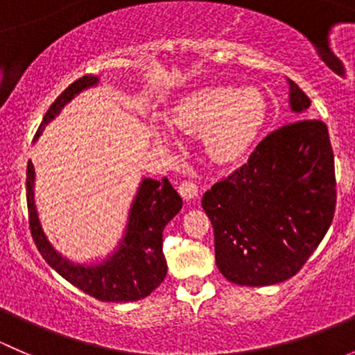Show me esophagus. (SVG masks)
Masks as SVG:
<instances>
[{"instance_id": "obj_1", "label": "esophagus", "mask_w": 355, "mask_h": 355, "mask_svg": "<svg viewBox=\"0 0 355 355\" xmlns=\"http://www.w3.org/2000/svg\"><path fill=\"white\" fill-rule=\"evenodd\" d=\"M178 192H180V196H182V198H184L185 200H191V199L198 198L199 187L194 184V182L185 180V182H182L180 187H178Z\"/></svg>"}]
</instances>
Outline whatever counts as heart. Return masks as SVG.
Returning a JSON list of instances; mask_svg holds the SVG:
<instances>
[{
    "instance_id": "obj_1",
    "label": "heart",
    "mask_w": 355,
    "mask_h": 355,
    "mask_svg": "<svg viewBox=\"0 0 355 355\" xmlns=\"http://www.w3.org/2000/svg\"><path fill=\"white\" fill-rule=\"evenodd\" d=\"M266 121V101L257 89L206 85L184 96L171 111V123L189 134H202L204 149L216 163H235L252 148ZM159 144L175 134L166 125L155 128Z\"/></svg>"
}]
</instances>
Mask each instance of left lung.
<instances>
[{
  "mask_svg": "<svg viewBox=\"0 0 355 355\" xmlns=\"http://www.w3.org/2000/svg\"><path fill=\"white\" fill-rule=\"evenodd\" d=\"M288 85L290 110L302 120L266 135L245 164L202 196L218 270L245 287L292 278L323 241L335 214L328 128L304 118L309 98L295 82Z\"/></svg>",
  "mask_w": 355,
  "mask_h": 355,
  "instance_id": "left-lung-1",
  "label": "left lung"
}]
</instances>
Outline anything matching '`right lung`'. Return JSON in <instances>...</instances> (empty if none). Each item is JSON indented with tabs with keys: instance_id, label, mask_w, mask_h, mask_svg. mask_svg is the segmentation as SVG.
Listing matches in <instances>:
<instances>
[{
	"instance_id": "1",
	"label": "right lung",
	"mask_w": 355,
	"mask_h": 355,
	"mask_svg": "<svg viewBox=\"0 0 355 355\" xmlns=\"http://www.w3.org/2000/svg\"><path fill=\"white\" fill-rule=\"evenodd\" d=\"M99 84L94 75H85L70 84L49 106L37 128L35 139L46 125L55 120L71 99L82 91ZM35 171L32 161L27 164V206L31 234L46 263L67 282L103 302H132L148 297L166 277V259L163 254V230L182 209V198L168 178H142L120 244L106 259L96 264H78L63 256L46 237L39 221L34 200Z\"/></svg>"
}]
</instances>
